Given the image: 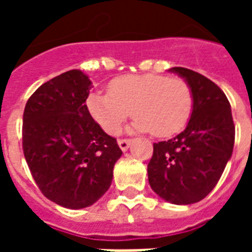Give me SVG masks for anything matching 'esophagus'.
<instances>
[{
	"label": "esophagus",
	"instance_id": "esophagus-1",
	"mask_svg": "<svg viewBox=\"0 0 252 252\" xmlns=\"http://www.w3.org/2000/svg\"><path fill=\"white\" fill-rule=\"evenodd\" d=\"M131 146V140L129 139H120L119 140V147L121 148V151H126Z\"/></svg>",
	"mask_w": 252,
	"mask_h": 252
}]
</instances>
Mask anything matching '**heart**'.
<instances>
[{
  "instance_id": "b5f03b06",
  "label": "heart",
  "mask_w": 252,
  "mask_h": 252,
  "mask_svg": "<svg viewBox=\"0 0 252 252\" xmlns=\"http://www.w3.org/2000/svg\"><path fill=\"white\" fill-rule=\"evenodd\" d=\"M86 106L108 135L120 133L131 116L132 129L167 137L184 129L193 110V93L181 78L162 74L124 75L109 83L108 93L89 94Z\"/></svg>"
}]
</instances>
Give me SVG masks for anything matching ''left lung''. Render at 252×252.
I'll return each instance as SVG.
<instances>
[{
    "label": "left lung",
    "instance_id": "8db88e82",
    "mask_svg": "<svg viewBox=\"0 0 252 252\" xmlns=\"http://www.w3.org/2000/svg\"><path fill=\"white\" fill-rule=\"evenodd\" d=\"M170 71L189 83L193 110L185 131L154 143L148 182L164 201L189 205L205 198L220 180L232 155L235 126L229 101L216 83L185 67Z\"/></svg>",
    "mask_w": 252,
    "mask_h": 252
}]
</instances>
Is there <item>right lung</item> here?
<instances>
[{
	"mask_svg": "<svg viewBox=\"0 0 252 252\" xmlns=\"http://www.w3.org/2000/svg\"><path fill=\"white\" fill-rule=\"evenodd\" d=\"M92 81L70 70L43 83L23 116V150L48 200L68 209L93 205L109 189L123 151L86 106Z\"/></svg>",
	"mask_w": 252,
	"mask_h": 252,
	"instance_id": "right-lung-1",
	"label": "right lung"
}]
</instances>
